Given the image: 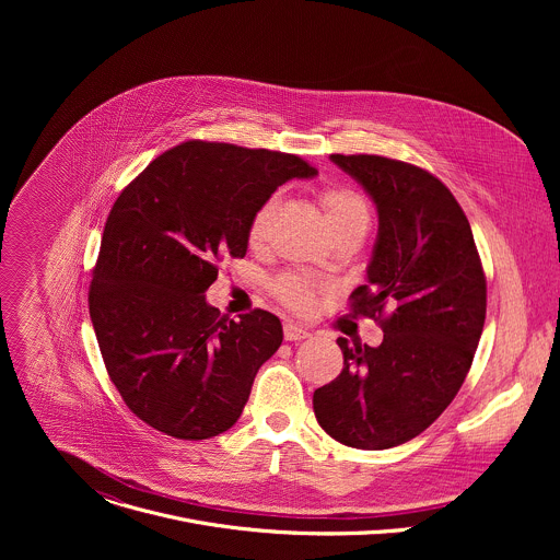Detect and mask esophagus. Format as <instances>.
Returning a JSON list of instances; mask_svg holds the SVG:
<instances>
[{"label":"esophagus","mask_w":560,"mask_h":560,"mask_svg":"<svg viewBox=\"0 0 560 560\" xmlns=\"http://www.w3.org/2000/svg\"><path fill=\"white\" fill-rule=\"evenodd\" d=\"M307 337H310V332L303 330V328H299V326H294V324H285V326H283V339H285V341H303V339H307Z\"/></svg>","instance_id":"esophagus-1"}]
</instances>
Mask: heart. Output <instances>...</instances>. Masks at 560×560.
Segmentation results:
<instances>
[{
  "mask_svg": "<svg viewBox=\"0 0 560 560\" xmlns=\"http://www.w3.org/2000/svg\"><path fill=\"white\" fill-rule=\"evenodd\" d=\"M277 197H268L253 214L248 223V244L253 248L264 246L268 228L272 223L277 210ZM322 206L326 210V219L330 230L348 225V223H368V206L363 197L350 188H328L322 192ZM279 296L285 305L294 310H307L314 301V285L303 277H285L279 283Z\"/></svg>",
  "mask_w": 560,
  "mask_h": 560,
  "instance_id": "b5f03b06",
  "label": "heart"
}]
</instances>
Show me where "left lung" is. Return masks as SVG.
<instances>
[{"instance_id":"1","label":"left lung","mask_w":560,"mask_h":560,"mask_svg":"<svg viewBox=\"0 0 560 560\" xmlns=\"http://www.w3.org/2000/svg\"><path fill=\"white\" fill-rule=\"evenodd\" d=\"M372 197L378 234L352 312L378 322V348L339 337L343 370L314 389L318 425L357 450H387L428 430L460 389L488 307L469 221L428 171L378 154H330Z\"/></svg>"}]
</instances>
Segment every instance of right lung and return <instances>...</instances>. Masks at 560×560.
I'll return each mask as SVG.
<instances>
[{"label": "right lung", "mask_w": 560, "mask_h": 560, "mask_svg": "<svg viewBox=\"0 0 560 560\" xmlns=\"http://www.w3.org/2000/svg\"><path fill=\"white\" fill-rule=\"evenodd\" d=\"M296 154L184 141L117 197L89 290L91 322L128 410L184 441L230 430L259 368L283 341L266 310L219 316L206 290L223 257H246L255 210L285 182L314 177Z\"/></svg>", "instance_id": "obj_1"}]
</instances>
